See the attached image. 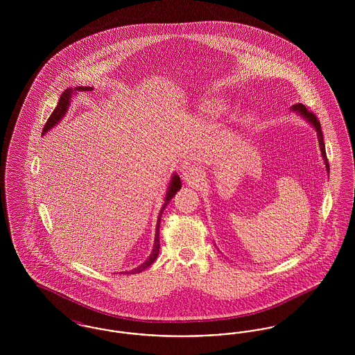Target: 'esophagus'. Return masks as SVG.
<instances>
[{"label": "esophagus", "mask_w": 355, "mask_h": 355, "mask_svg": "<svg viewBox=\"0 0 355 355\" xmlns=\"http://www.w3.org/2000/svg\"><path fill=\"white\" fill-rule=\"evenodd\" d=\"M202 177V170L197 166H187L182 170V180L186 182H197Z\"/></svg>", "instance_id": "esophagus-1"}]
</instances>
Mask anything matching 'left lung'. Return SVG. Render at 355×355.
Segmentation results:
<instances>
[{
	"label": "left lung",
	"instance_id": "1",
	"mask_svg": "<svg viewBox=\"0 0 355 355\" xmlns=\"http://www.w3.org/2000/svg\"><path fill=\"white\" fill-rule=\"evenodd\" d=\"M290 109H291L293 112H295L298 116H301V117H302L307 123H310V125L314 128V130L317 132V138H318L320 149H321L322 159H323V162H324L326 171L330 173V166H329L327 157H326L324 142H323V135H322L321 123H320V121H318V119H317L311 112H309V110L306 109V106H304V103H295V105H293Z\"/></svg>",
	"mask_w": 355,
	"mask_h": 355
}]
</instances>
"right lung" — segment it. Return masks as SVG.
Returning a JSON list of instances; mask_svg holds the SVG:
<instances>
[{"label":"right lung","mask_w":355,"mask_h":355,"mask_svg":"<svg viewBox=\"0 0 355 355\" xmlns=\"http://www.w3.org/2000/svg\"><path fill=\"white\" fill-rule=\"evenodd\" d=\"M94 90V87L92 86H77L76 89H71L68 87L60 97V101L57 103L55 109L53 110V113L51 114L49 119L46 121L44 129H42V135H46L49 130H51L55 125L60 123V121L64 119L68 113L69 106L71 103V97L76 96L78 92H92ZM181 178L177 173H173L171 175V180H170L169 186L166 189V194H165V198H164V203H162V207L159 210V214H158V218H157V225H155V236H154V243H153V250L150 255L146 258L145 262H142L139 266L135 268L133 270L125 271L128 274H137V272H141V271L148 269L153 262L157 259L158 254H159V223H161V217H162V213L165 210V207L168 206V203L170 202V200L175 196V193L181 189Z\"/></svg>","instance_id":"obj_1"}]
</instances>
